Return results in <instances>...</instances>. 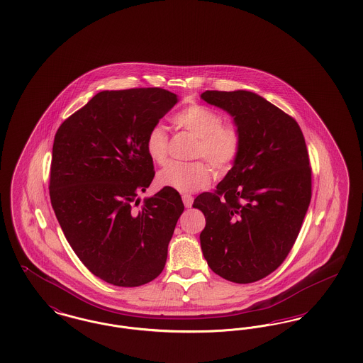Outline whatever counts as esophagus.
<instances>
[{
	"instance_id": "34e87169",
	"label": "esophagus",
	"mask_w": 363,
	"mask_h": 363,
	"mask_svg": "<svg viewBox=\"0 0 363 363\" xmlns=\"http://www.w3.org/2000/svg\"><path fill=\"white\" fill-rule=\"evenodd\" d=\"M182 201H184L185 207L190 208L193 204V197L190 194H182Z\"/></svg>"
}]
</instances>
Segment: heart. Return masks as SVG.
Masks as SVG:
<instances>
[{
	"mask_svg": "<svg viewBox=\"0 0 363 363\" xmlns=\"http://www.w3.org/2000/svg\"><path fill=\"white\" fill-rule=\"evenodd\" d=\"M174 123L184 132L197 138L193 157L208 160L218 174H225L234 166L242 150L241 129L234 122H223L219 111L204 106L190 104L178 111ZM145 151L151 160L163 166L169 160L170 138L162 125H154L145 138ZM212 177V170L204 160L191 163H170L156 177L163 188L189 193L206 188Z\"/></svg>",
	"mask_w": 363,
	"mask_h": 363,
	"instance_id": "heart-1",
	"label": "heart"
}]
</instances>
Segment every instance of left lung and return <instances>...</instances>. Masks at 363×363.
Segmentation results:
<instances>
[{"label": "left lung", "mask_w": 363, "mask_h": 363, "mask_svg": "<svg viewBox=\"0 0 363 363\" xmlns=\"http://www.w3.org/2000/svg\"><path fill=\"white\" fill-rule=\"evenodd\" d=\"M201 99L234 117L242 133L231 170L193 203L206 216L203 255L216 275L253 283L289 256L311 204L306 143L293 117L257 94L206 91Z\"/></svg>", "instance_id": "left-lung-1"}]
</instances>
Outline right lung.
<instances>
[{"label": "right lung", "mask_w": 363, "mask_h": 363, "mask_svg": "<svg viewBox=\"0 0 363 363\" xmlns=\"http://www.w3.org/2000/svg\"><path fill=\"white\" fill-rule=\"evenodd\" d=\"M177 102L157 86L102 91L55 133L54 213L77 257L110 284L138 287L164 268L184 203L163 188L138 208V194L155 177L147 133Z\"/></svg>", "instance_id": "obj_1"}]
</instances>
